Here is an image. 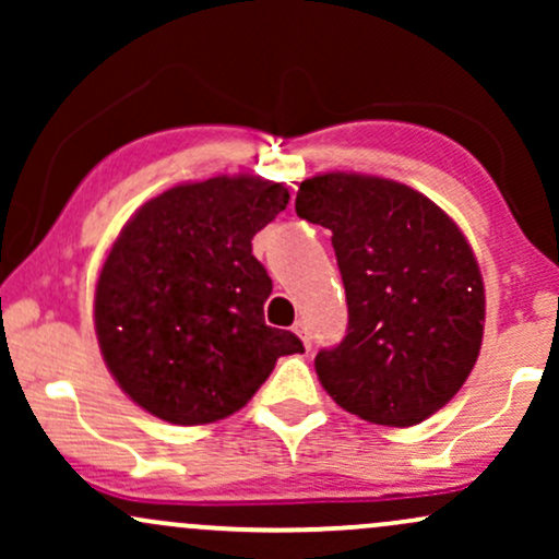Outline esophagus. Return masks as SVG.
<instances>
[{
	"label": "esophagus",
	"instance_id": "obj_1",
	"mask_svg": "<svg viewBox=\"0 0 559 559\" xmlns=\"http://www.w3.org/2000/svg\"><path fill=\"white\" fill-rule=\"evenodd\" d=\"M294 333H297V336L301 338V344H305L307 349H310V346H312V338H310V329H307L305 320H297V323H294Z\"/></svg>",
	"mask_w": 559,
	"mask_h": 559
}]
</instances>
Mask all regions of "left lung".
<instances>
[{"mask_svg": "<svg viewBox=\"0 0 559 559\" xmlns=\"http://www.w3.org/2000/svg\"><path fill=\"white\" fill-rule=\"evenodd\" d=\"M294 207L333 234L349 307L342 344L316 357L323 389L378 426L431 418L484 338V278L463 230L420 191L357 173L307 178Z\"/></svg>", "mask_w": 559, "mask_h": 559, "instance_id": "8db88e82", "label": "left lung"}]
</instances>
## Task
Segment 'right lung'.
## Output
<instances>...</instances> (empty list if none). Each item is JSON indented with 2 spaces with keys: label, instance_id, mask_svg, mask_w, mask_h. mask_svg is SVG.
<instances>
[{
  "label": "right lung",
  "instance_id": "1",
  "mask_svg": "<svg viewBox=\"0 0 559 559\" xmlns=\"http://www.w3.org/2000/svg\"><path fill=\"white\" fill-rule=\"evenodd\" d=\"M288 189L217 176L150 199L115 239L94 294L102 357L139 407L176 426L228 418L305 346L265 325L273 281L252 239Z\"/></svg>",
  "mask_w": 559,
  "mask_h": 559
}]
</instances>
